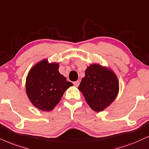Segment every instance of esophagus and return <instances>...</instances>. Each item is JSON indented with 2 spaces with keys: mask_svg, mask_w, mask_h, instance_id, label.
<instances>
[{
  "mask_svg": "<svg viewBox=\"0 0 149 149\" xmlns=\"http://www.w3.org/2000/svg\"><path fill=\"white\" fill-rule=\"evenodd\" d=\"M73 85H74L75 87H78L80 85V81L79 80H77V81H75L73 82Z\"/></svg>",
  "mask_w": 149,
  "mask_h": 149,
  "instance_id": "34e87169",
  "label": "esophagus"
}]
</instances>
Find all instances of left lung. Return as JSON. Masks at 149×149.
<instances>
[{
	"instance_id": "1",
	"label": "left lung",
	"mask_w": 149,
	"mask_h": 149,
	"mask_svg": "<svg viewBox=\"0 0 149 149\" xmlns=\"http://www.w3.org/2000/svg\"><path fill=\"white\" fill-rule=\"evenodd\" d=\"M78 89L89 106L95 112H102L112 104L117 96L119 82L110 68L92 64L85 70Z\"/></svg>"
}]
</instances>
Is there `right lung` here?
<instances>
[{
  "instance_id": "obj_1",
  "label": "right lung",
  "mask_w": 149,
  "mask_h": 149,
  "mask_svg": "<svg viewBox=\"0 0 149 149\" xmlns=\"http://www.w3.org/2000/svg\"><path fill=\"white\" fill-rule=\"evenodd\" d=\"M59 63L44 59L30 69L26 77V92L34 106L51 111L59 103L64 92L73 85L59 72Z\"/></svg>"
}]
</instances>
